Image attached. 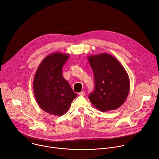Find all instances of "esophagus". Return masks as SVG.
Instances as JSON below:
<instances>
[{
	"instance_id": "34e87169",
	"label": "esophagus",
	"mask_w": 159,
	"mask_h": 159,
	"mask_svg": "<svg viewBox=\"0 0 159 159\" xmlns=\"http://www.w3.org/2000/svg\"><path fill=\"white\" fill-rule=\"evenodd\" d=\"M78 94L80 95V96H84V95H85V92L84 91H81L80 93H79Z\"/></svg>"
}]
</instances>
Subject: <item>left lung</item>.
Segmentation results:
<instances>
[{
    "instance_id": "8db88e82",
    "label": "left lung",
    "mask_w": 159,
    "mask_h": 159,
    "mask_svg": "<svg viewBox=\"0 0 159 159\" xmlns=\"http://www.w3.org/2000/svg\"><path fill=\"white\" fill-rule=\"evenodd\" d=\"M94 74L95 88L89 99L105 112L121 107L130 91L129 75L121 63L108 53L88 56Z\"/></svg>"
}]
</instances>
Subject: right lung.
<instances>
[{
	"label": "right lung",
	"instance_id": "right-lung-1",
	"mask_svg": "<svg viewBox=\"0 0 159 159\" xmlns=\"http://www.w3.org/2000/svg\"><path fill=\"white\" fill-rule=\"evenodd\" d=\"M69 57L70 54L61 52L47 56L34 76L33 89L36 100L43 110L52 115L66 113L78 95L62 74V66Z\"/></svg>",
	"mask_w": 159,
	"mask_h": 159
}]
</instances>
